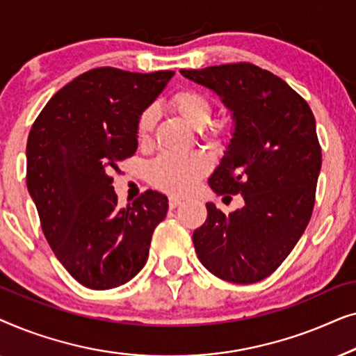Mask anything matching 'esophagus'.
I'll return each mask as SVG.
<instances>
[{
    "mask_svg": "<svg viewBox=\"0 0 356 356\" xmlns=\"http://www.w3.org/2000/svg\"><path fill=\"white\" fill-rule=\"evenodd\" d=\"M181 199H178V197H170L168 199V206H170V209H177L178 206H181Z\"/></svg>",
    "mask_w": 356,
    "mask_h": 356,
    "instance_id": "34e87169",
    "label": "esophagus"
}]
</instances>
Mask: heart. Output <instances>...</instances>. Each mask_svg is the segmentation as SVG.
I'll return each instance as SVG.
<instances>
[{
  "instance_id": "heart-1",
  "label": "heart",
  "mask_w": 356,
  "mask_h": 356,
  "mask_svg": "<svg viewBox=\"0 0 356 356\" xmlns=\"http://www.w3.org/2000/svg\"><path fill=\"white\" fill-rule=\"evenodd\" d=\"M170 106L194 129L206 128L212 115V104L202 92L183 89L170 99ZM155 108H147L138 120V138L145 143L150 138L155 124ZM209 134L217 136L222 131L218 123L209 124ZM206 155L193 152L184 155L163 154L147 167V179L155 188L172 194H186L196 186L199 178L209 172Z\"/></svg>"
}]
</instances>
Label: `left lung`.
Segmentation results:
<instances>
[{"label": "left lung", "instance_id": "8db88e82", "mask_svg": "<svg viewBox=\"0 0 356 356\" xmlns=\"http://www.w3.org/2000/svg\"><path fill=\"white\" fill-rule=\"evenodd\" d=\"M179 72L230 111L232 139L209 186L245 199L228 216L207 202L194 248L218 279L254 284L285 261L313 213L323 163L313 111L285 81L250 63Z\"/></svg>", "mask_w": 356, "mask_h": 356}]
</instances>
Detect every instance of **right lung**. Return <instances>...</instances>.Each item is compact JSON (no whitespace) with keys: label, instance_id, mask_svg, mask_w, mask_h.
I'll return each mask as SVG.
<instances>
[{"label":"right lung","instance_id":"add662e5","mask_svg":"<svg viewBox=\"0 0 356 356\" xmlns=\"http://www.w3.org/2000/svg\"><path fill=\"white\" fill-rule=\"evenodd\" d=\"M173 71H87L58 90L27 139V189L58 261L87 289L108 290L138 275L155 227L168 211L145 191L118 207L116 162L138 150V120Z\"/></svg>","mask_w":356,"mask_h":356}]
</instances>
